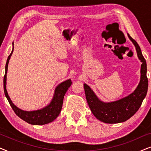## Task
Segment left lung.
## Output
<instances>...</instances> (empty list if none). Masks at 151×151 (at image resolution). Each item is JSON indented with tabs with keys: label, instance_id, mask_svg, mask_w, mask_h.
Returning <instances> with one entry per match:
<instances>
[{
	"label": "left lung",
	"instance_id": "8db88e82",
	"mask_svg": "<svg viewBox=\"0 0 151 151\" xmlns=\"http://www.w3.org/2000/svg\"><path fill=\"white\" fill-rule=\"evenodd\" d=\"M136 47L137 55L142 63L141 67V79L139 85L133 93L124 98L111 103L101 102L87 84H84L86 98L88 104L96 118L105 123L115 124L125 122L131 117L141 106L148 91V81L146 76V62L142 53L137 42L129 35Z\"/></svg>",
	"mask_w": 151,
	"mask_h": 151
}]
</instances>
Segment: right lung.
Masks as SVG:
<instances>
[{"instance_id": "add662e5", "label": "right lung", "mask_w": 151, "mask_h": 151, "mask_svg": "<svg viewBox=\"0 0 151 151\" xmlns=\"http://www.w3.org/2000/svg\"><path fill=\"white\" fill-rule=\"evenodd\" d=\"M13 51L14 46L12 53L8 56V58L7 60V63H6L5 65V73L3 79L4 92H5V95L9 103L10 106H12V109L20 118L23 119L24 121L27 122L29 124H31L42 125L51 122L58 116L60 113L62 106H63L64 96H65V94L67 92V89L72 84L71 80L70 79L66 80V81L62 82L61 84H60L57 86L55 90V94L52 101L48 106L45 107L44 109L34 111H24L18 109L12 103L9 96H8L7 89H6V79H7L6 77H7L8 63H9V60L12 53H13Z\"/></svg>"}]
</instances>
